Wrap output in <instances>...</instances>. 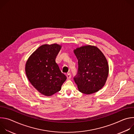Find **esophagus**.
Masks as SVG:
<instances>
[{
  "instance_id": "esophagus-1",
  "label": "esophagus",
  "mask_w": 134,
  "mask_h": 134,
  "mask_svg": "<svg viewBox=\"0 0 134 134\" xmlns=\"http://www.w3.org/2000/svg\"><path fill=\"white\" fill-rule=\"evenodd\" d=\"M66 76L67 77V79L68 80H69L70 78H71V74L70 72H68L66 74Z\"/></svg>"
}]
</instances>
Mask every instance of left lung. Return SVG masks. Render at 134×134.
Wrapping results in <instances>:
<instances>
[{"label":"left lung","instance_id":"1","mask_svg":"<svg viewBox=\"0 0 134 134\" xmlns=\"http://www.w3.org/2000/svg\"><path fill=\"white\" fill-rule=\"evenodd\" d=\"M79 68L74 80L79 91L90 94L104 85L109 73L107 60L96 47L86 46L74 50Z\"/></svg>","mask_w":134,"mask_h":134}]
</instances>
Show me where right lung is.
Returning <instances> with one entry per match:
<instances>
[{"mask_svg": "<svg viewBox=\"0 0 134 134\" xmlns=\"http://www.w3.org/2000/svg\"><path fill=\"white\" fill-rule=\"evenodd\" d=\"M60 49L61 46L57 44L42 45L31 55L25 65L26 74L30 83L46 96L59 92L67 79L55 63Z\"/></svg>", "mask_w": 134, "mask_h": 134, "instance_id": "1", "label": "right lung"}]
</instances>
